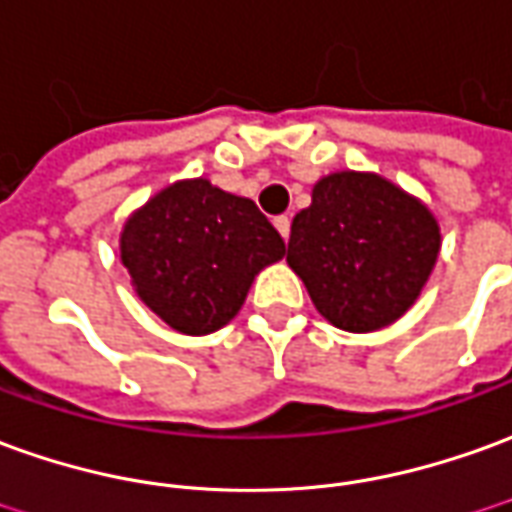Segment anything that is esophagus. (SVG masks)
Listing matches in <instances>:
<instances>
[{
    "label": "esophagus",
    "instance_id": "1",
    "mask_svg": "<svg viewBox=\"0 0 512 512\" xmlns=\"http://www.w3.org/2000/svg\"><path fill=\"white\" fill-rule=\"evenodd\" d=\"M274 227H277L282 238L288 241V235H291V219H288V216H277V219H274Z\"/></svg>",
    "mask_w": 512,
    "mask_h": 512
}]
</instances>
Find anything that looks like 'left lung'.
Returning <instances> with one entry per match:
<instances>
[{
	"label": "left lung",
	"mask_w": 512,
	"mask_h": 512,
	"mask_svg": "<svg viewBox=\"0 0 512 512\" xmlns=\"http://www.w3.org/2000/svg\"><path fill=\"white\" fill-rule=\"evenodd\" d=\"M441 252L430 207L380 174L335 171L293 216L288 266L338 330L374 332L413 307Z\"/></svg>",
	"instance_id": "8db88e82"
}]
</instances>
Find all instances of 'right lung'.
<instances>
[{
    "label": "right lung",
    "instance_id": "1",
    "mask_svg": "<svg viewBox=\"0 0 512 512\" xmlns=\"http://www.w3.org/2000/svg\"><path fill=\"white\" fill-rule=\"evenodd\" d=\"M282 255L285 241L252 199L202 177L163 188L121 230V263L135 293L185 335L230 324L252 280Z\"/></svg>",
    "mask_w": 512,
    "mask_h": 512
}]
</instances>
